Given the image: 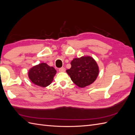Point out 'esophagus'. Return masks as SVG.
Segmentation results:
<instances>
[{"label": "esophagus", "mask_w": 135, "mask_h": 135, "mask_svg": "<svg viewBox=\"0 0 135 135\" xmlns=\"http://www.w3.org/2000/svg\"><path fill=\"white\" fill-rule=\"evenodd\" d=\"M66 70V69L65 68H61L60 69H59V71L60 72H64Z\"/></svg>", "instance_id": "obj_1"}]
</instances>
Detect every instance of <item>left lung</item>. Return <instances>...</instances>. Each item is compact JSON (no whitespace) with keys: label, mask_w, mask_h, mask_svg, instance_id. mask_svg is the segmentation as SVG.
Masks as SVG:
<instances>
[{"label":"left lung","mask_w":135,"mask_h":135,"mask_svg":"<svg viewBox=\"0 0 135 135\" xmlns=\"http://www.w3.org/2000/svg\"><path fill=\"white\" fill-rule=\"evenodd\" d=\"M71 67L66 70L73 83L80 88L93 84L99 74L97 62L90 55L75 58L70 62Z\"/></svg>","instance_id":"1"}]
</instances>
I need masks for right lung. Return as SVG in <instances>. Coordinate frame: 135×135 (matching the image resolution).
<instances>
[{"label":"right lung","mask_w":135,"mask_h":135,"mask_svg":"<svg viewBox=\"0 0 135 135\" xmlns=\"http://www.w3.org/2000/svg\"><path fill=\"white\" fill-rule=\"evenodd\" d=\"M56 73L57 71L53 67L42 62L30 69L28 76L31 83L45 88L51 84Z\"/></svg>","instance_id":"1"}]
</instances>
